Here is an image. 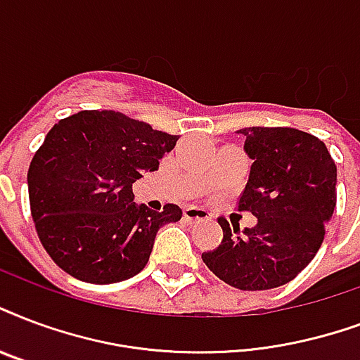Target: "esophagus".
I'll list each match as a JSON object with an SVG mask.
<instances>
[{"label": "esophagus", "instance_id": "esophagus-1", "mask_svg": "<svg viewBox=\"0 0 360 360\" xmlns=\"http://www.w3.org/2000/svg\"><path fill=\"white\" fill-rule=\"evenodd\" d=\"M185 221L186 223H200V221H207L210 219V213L205 210H200V207H186L185 210Z\"/></svg>", "mask_w": 360, "mask_h": 360}]
</instances>
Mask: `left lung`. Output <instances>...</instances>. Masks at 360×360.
Wrapping results in <instances>:
<instances>
[{
  "label": "left lung",
  "instance_id": "1",
  "mask_svg": "<svg viewBox=\"0 0 360 360\" xmlns=\"http://www.w3.org/2000/svg\"><path fill=\"white\" fill-rule=\"evenodd\" d=\"M253 160L240 211L253 229L219 219L221 245L202 253L217 278L240 290L276 289L314 260L336 207V164L319 137L295 128H241Z\"/></svg>",
  "mask_w": 360,
  "mask_h": 360
}]
</instances>
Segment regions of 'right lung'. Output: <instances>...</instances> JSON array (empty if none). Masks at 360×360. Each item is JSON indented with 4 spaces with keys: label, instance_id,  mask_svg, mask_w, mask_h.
<instances>
[{
    "label": "right lung",
    "instance_id": "obj_1",
    "mask_svg": "<svg viewBox=\"0 0 360 360\" xmlns=\"http://www.w3.org/2000/svg\"><path fill=\"white\" fill-rule=\"evenodd\" d=\"M179 136L117 111H81L52 126L27 169L35 230L51 259L73 278L107 285L149 262L156 232L179 221V205L153 211L131 185Z\"/></svg>",
    "mask_w": 360,
    "mask_h": 360
}]
</instances>
